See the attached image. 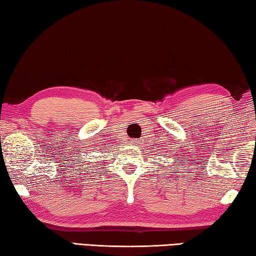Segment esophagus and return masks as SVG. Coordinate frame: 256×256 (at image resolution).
<instances>
[{"mask_svg":"<svg viewBox=\"0 0 256 256\" xmlns=\"http://www.w3.org/2000/svg\"><path fill=\"white\" fill-rule=\"evenodd\" d=\"M139 141H140V140H133V144H139Z\"/></svg>","mask_w":256,"mask_h":256,"instance_id":"obj_1","label":"esophagus"}]
</instances>
